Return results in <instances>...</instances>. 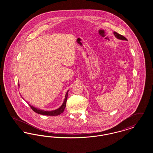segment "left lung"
<instances>
[{
    "instance_id": "8db88e82",
    "label": "left lung",
    "mask_w": 153,
    "mask_h": 153,
    "mask_svg": "<svg viewBox=\"0 0 153 153\" xmlns=\"http://www.w3.org/2000/svg\"><path fill=\"white\" fill-rule=\"evenodd\" d=\"M114 34L115 35V36L117 38V39H119L123 40V41H127V39L124 36H122V35H120V34H118L117 33L115 32V31L114 32Z\"/></svg>"
}]
</instances>
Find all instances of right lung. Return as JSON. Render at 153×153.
<instances>
[{"mask_svg": "<svg viewBox=\"0 0 153 153\" xmlns=\"http://www.w3.org/2000/svg\"><path fill=\"white\" fill-rule=\"evenodd\" d=\"M18 87H19V84H18ZM68 91H69V90L66 93L65 99H64V101L63 102L62 104L61 105V106L59 108H58V109L53 110V111H45L43 109L37 108L33 107V105H31L29 104L30 107H31V108L33 109L35 112H36L38 114L44 115H48V116H57V115H60L61 113H62L64 111V109H65L66 107V102L67 101ZM22 98H23V99H24L23 97H22Z\"/></svg>", "mask_w": 153, "mask_h": 153, "instance_id": "1", "label": "right lung"}]
</instances>
